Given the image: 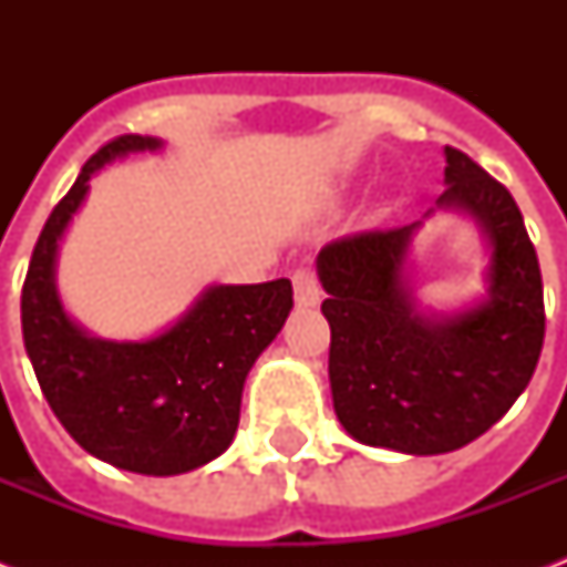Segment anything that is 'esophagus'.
<instances>
[{
	"mask_svg": "<svg viewBox=\"0 0 567 567\" xmlns=\"http://www.w3.org/2000/svg\"><path fill=\"white\" fill-rule=\"evenodd\" d=\"M293 300H297L300 309H311V306L320 302L318 276L311 274V270H297L293 274Z\"/></svg>",
	"mask_w": 567,
	"mask_h": 567,
	"instance_id": "esophagus-1",
	"label": "esophagus"
}]
</instances>
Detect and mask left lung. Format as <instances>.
Masks as SVG:
<instances>
[{"mask_svg": "<svg viewBox=\"0 0 567 567\" xmlns=\"http://www.w3.org/2000/svg\"><path fill=\"white\" fill-rule=\"evenodd\" d=\"M444 158L447 188L435 208L467 214L492 249L483 300L421 309L405 258L423 220L318 252L338 421L362 444L412 456L450 453L492 430L529 385L545 344L542 270L518 205L465 153L444 146Z\"/></svg>", "mask_w": 567, "mask_h": 567, "instance_id": "left-lung-1", "label": "left lung"}]
</instances>
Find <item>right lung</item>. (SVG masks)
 <instances>
[{"instance_id": "obj_1", "label": "right lung", "mask_w": 567, "mask_h": 567, "mask_svg": "<svg viewBox=\"0 0 567 567\" xmlns=\"http://www.w3.org/2000/svg\"><path fill=\"white\" fill-rule=\"evenodd\" d=\"M162 146L144 135L102 146L49 214L22 285V341L55 417L91 456L146 476L188 474L229 447L247 373L293 309L291 282L274 279L208 285L173 327L144 341H105L66 315L58 244L91 176Z\"/></svg>"}]
</instances>
